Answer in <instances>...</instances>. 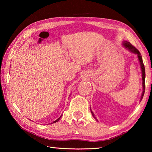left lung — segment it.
Returning a JSON list of instances; mask_svg holds the SVG:
<instances>
[{"label": "left lung", "mask_w": 152, "mask_h": 152, "mask_svg": "<svg viewBox=\"0 0 152 152\" xmlns=\"http://www.w3.org/2000/svg\"><path fill=\"white\" fill-rule=\"evenodd\" d=\"M122 45H123V47H124L126 50H128L129 52L132 53H134V54H136L137 56V58H138V60H139V62L140 64V68H141V76H142V87H143V92L142 93H141V98H140V101L142 100L143 97V95H144V92H145V67H144L143 65V60H142V57H141V55L140 51H139L137 49H136L134 46H133L131 43L127 42V41H123L122 42ZM91 111L92 113V115L93 116V117L95 119L96 121H98L96 119V117L94 116V113L92 112V110L91 109Z\"/></svg>", "instance_id": "8db88e82"}]
</instances>
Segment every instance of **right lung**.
I'll use <instances>...</instances> for the list:
<instances>
[{"label":"right lung","mask_w":152,"mask_h":152,"mask_svg":"<svg viewBox=\"0 0 152 152\" xmlns=\"http://www.w3.org/2000/svg\"><path fill=\"white\" fill-rule=\"evenodd\" d=\"M61 116H62V115H61V116H60V117H59V118H58V119H56V121H53V123H50V124H52V123H56V122H58V121H59V120H60V118H61Z\"/></svg>","instance_id":"1"}]
</instances>
